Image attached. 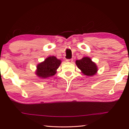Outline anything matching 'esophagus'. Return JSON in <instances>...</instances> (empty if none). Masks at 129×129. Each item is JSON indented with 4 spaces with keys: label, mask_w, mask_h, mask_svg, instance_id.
I'll return each instance as SVG.
<instances>
[{
    "label": "esophagus",
    "mask_w": 129,
    "mask_h": 129,
    "mask_svg": "<svg viewBox=\"0 0 129 129\" xmlns=\"http://www.w3.org/2000/svg\"><path fill=\"white\" fill-rule=\"evenodd\" d=\"M66 61L67 62H72L73 61V59H67Z\"/></svg>",
    "instance_id": "1"
}]
</instances>
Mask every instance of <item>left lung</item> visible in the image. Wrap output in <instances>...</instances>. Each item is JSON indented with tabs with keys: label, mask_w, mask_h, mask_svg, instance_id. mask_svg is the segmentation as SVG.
Returning <instances> with one entry per match:
<instances>
[{
	"label": "left lung",
	"mask_w": 129,
	"mask_h": 129,
	"mask_svg": "<svg viewBox=\"0 0 129 129\" xmlns=\"http://www.w3.org/2000/svg\"><path fill=\"white\" fill-rule=\"evenodd\" d=\"M75 64L83 74L86 76H93L97 73L98 68L96 63L91 58L85 56L80 60H76Z\"/></svg>",
	"instance_id": "1"
}]
</instances>
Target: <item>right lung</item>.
I'll list each match as a JSON object with an SVG mask.
<instances>
[{"label": "right lung", "instance_id": "add662e5", "mask_svg": "<svg viewBox=\"0 0 129 129\" xmlns=\"http://www.w3.org/2000/svg\"><path fill=\"white\" fill-rule=\"evenodd\" d=\"M61 61L54 56H50L44 61L39 63L37 66L35 74L42 79H46L54 76L61 64Z\"/></svg>", "mask_w": 129, "mask_h": 129}]
</instances>
